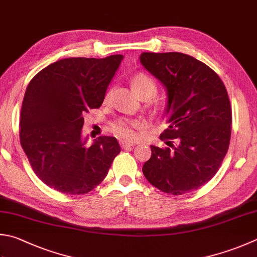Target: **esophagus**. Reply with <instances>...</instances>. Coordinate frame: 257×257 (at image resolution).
Returning <instances> with one entry per match:
<instances>
[{
  "label": "esophagus",
  "instance_id": "34e87169",
  "mask_svg": "<svg viewBox=\"0 0 257 257\" xmlns=\"http://www.w3.org/2000/svg\"><path fill=\"white\" fill-rule=\"evenodd\" d=\"M119 144H120V147H122L123 149H127V148H131V147H133V145H135L134 143L124 141V140H122V141H119Z\"/></svg>",
  "mask_w": 257,
  "mask_h": 257
}]
</instances>
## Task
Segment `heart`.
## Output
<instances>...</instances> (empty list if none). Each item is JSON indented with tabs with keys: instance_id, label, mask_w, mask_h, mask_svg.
Returning <instances> with one entry per match:
<instances>
[{
	"instance_id": "b5f03b06",
	"label": "heart",
	"mask_w": 257,
	"mask_h": 257,
	"mask_svg": "<svg viewBox=\"0 0 257 257\" xmlns=\"http://www.w3.org/2000/svg\"><path fill=\"white\" fill-rule=\"evenodd\" d=\"M133 88L142 99H149L157 94L158 84L152 76L147 72H138L131 79ZM113 89L108 88L105 93L104 101L108 103L112 98ZM150 105L154 108H159L162 105V101L154 98L150 99ZM141 127V122L139 119L132 118H120L112 124V131L116 137L124 140H134L138 135V130Z\"/></svg>"
}]
</instances>
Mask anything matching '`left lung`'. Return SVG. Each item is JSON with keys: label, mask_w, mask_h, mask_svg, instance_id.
<instances>
[{"label": "left lung", "mask_w": 257, "mask_h": 257, "mask_svg": "<svg viewBox=\"0 0 257 257\" xmlns=\"http://www.w3.org/2000/svg\"><path fill=\"white\" fill-rule=\"evenodd\" d=\"M140 61L166 86L167 148L151 145L143 174L152 186L173 196L195 191L211 180L228 151L231 106L219 76L181 52H143Z\"/></svg>", "instance_id": "8db88e82"}]
</instances>
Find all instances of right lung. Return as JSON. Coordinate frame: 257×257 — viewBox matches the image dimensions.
Listing matches in <instances>:
<instances>
[{
  "instance_id": "right-lung-1",
  "label": "right lung",
  "mask_w": 257,
  "mask_h": 257,
  "mask_svg": "<svg viewBox=\"0 0 257 257\" xmlns=\"http://www.w3.org/2000/svg\"><path fill=\"white\" fill-rule=\"evenodd\" d=\"M122 55L67 58L33 77L24 94L20 142L37 177L68 195H84L107 176L120 152L117 140L99 137L91 147L81 138L84 115L103 104Z\"/></svg>"
}]
</instances>
